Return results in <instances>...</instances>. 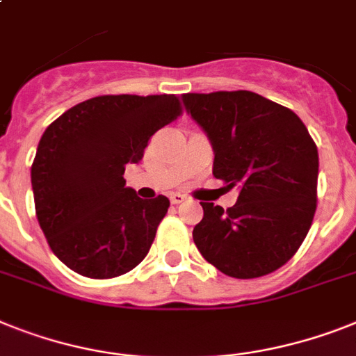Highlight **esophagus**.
Masks as SVG:
<instances>
[{
  "instance_id": "1",
  "label": "esophagus",
  "mask_w": 356,
  "mask_h": 356,
  "mask_svg": "<svg viewBox=\"0 0 356 356\" xmlns=\"http://www.w3.org/2000/svg\"><path fill=\"white\" fill-rule=\"evenodd\" d=\"M169 198H171V204H175V205H178V204H181V202H185V196L180 195V193H172V195L169 196Z\"/></svg>"
}]
</instances>
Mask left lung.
<instances>
[{"label":"left lung","instance_id":"1","mask_svg":"<svg viewBox=\"0 0 356 356\" xmlns=\"http://www.w3.org/2000/svg\"><path fill=\"white\" fill-rule=\"evenodd\" d=\"M184 102L213 143L214 178L240 189L227 211L200 202L196 248L227 277L277 271L295 257L313 224L316 143L291 108L251 90L189 92Z\"/></svg>","mask_w":356,"mask_h":356}]
</instances>
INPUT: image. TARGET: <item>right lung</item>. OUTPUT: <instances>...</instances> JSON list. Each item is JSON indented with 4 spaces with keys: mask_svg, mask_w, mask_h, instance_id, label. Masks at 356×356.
Listing matches in <instances>:
<instances>
[{
    "mask_svg": "<svg viewBox=\"0 0 356 356\" xmlns=\"http://www.w3.org/2000/svg\"><path fill=\"white\" fill-rule=\"evenodd\" d=\"M181 114L175 94L96 96L47 127L31 178L40 227L49 248L87 278H114L142 262L169 209V198H138L125 167Z\"/></svg>",
    "mask_w": 356,
    "mask_h": 356,
    "instance_id": "obj_1",
    "label": "right lung"
}]
</instances>
